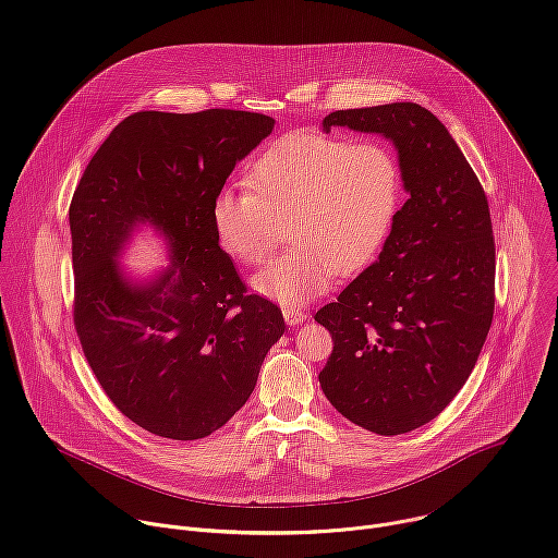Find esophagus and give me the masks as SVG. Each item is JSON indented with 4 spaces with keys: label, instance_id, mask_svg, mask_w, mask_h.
I'll list each match as a JSON object with an SVG mask.
<instances>
[{
    "label": "esophagus",
    "instance_id": "esophagus-1",
    "mask_svg": "<svg viewBox=\"0 0 558 558\" xmlns=\"http://www.w3.org/2000/svg\"><path fill=\"white\" fill-rule=\"evenodd\" d=\"M305 312L303 310H299V307H283V318H286V323L290 325V327H296V325H301L303 320H305Z\"/></svg>",
    "mask_w": 558,
    "mask_h": 558
}]
</instances>
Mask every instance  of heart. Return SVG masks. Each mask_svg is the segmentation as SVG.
I'll return each instance as SVG.
<instances>
[{
    "label": "heart",
    "mask_w": 558,
    "mask_h": 558,
    "mask_svg": "<svg viewBox=\"0 0 558 558\" xmlns=\"http://www.w3.org/2000/svg\"><path fill=\"white\" fill-rule=\"evenodd\" d=\"M248 186L217 191L213 233L227 255L257 266L290 229L294 246L253 277L257 294L286 307L327 292L337 272L365 268L402 202V171L389 145L323 134L277 141L251 169Z\"/></svg>",
    "instance_id": "1"
}]
</instances>
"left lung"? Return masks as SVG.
I'll list each match as a JSON object with an SVG mask.
<instances>
[{"mask_svg":"<svg viewBox=\"0 0 558 558\" xmlns=\"http://www.w3.org/2000/svg\"><path fill=\"white\" fill-rule=\"evenodd\" d=\"M393 143L409 199L378 259L314 314L333 350L318 374L341 415L378 433H409L458 396L495 310V240L486 193L462 149L428 109L389 102L331 111Z\"/></svg>","mask_w":558,"mask_h":558,"instance_id":"left-lung-1","label":"left lung"}]
</instances>
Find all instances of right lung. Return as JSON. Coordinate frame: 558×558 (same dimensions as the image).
Returning a JSON list of instances; mask_svg holds the SVG:
<instances>
[{
  "label": "right lung",
  "mask_w": 558,
  "mask_h": 558,
  "mask_svg": "<svg viewBox=\"0 0 558 558\" xmlns=\"http://www.w3.org/2000/svg\"><path fill=\"white\" fill-rule=\"evenodd\" d=\"M275 119L255 111H136L89 160L70 204L74 325L83 354L123 415L169 439H199L251 398L281 310L246 294L219 248L210 204ZM151 226L170 266L134 280L118 257Z\"/></svg>",
  "instance_id": "obj_1"
}]
</instances>
